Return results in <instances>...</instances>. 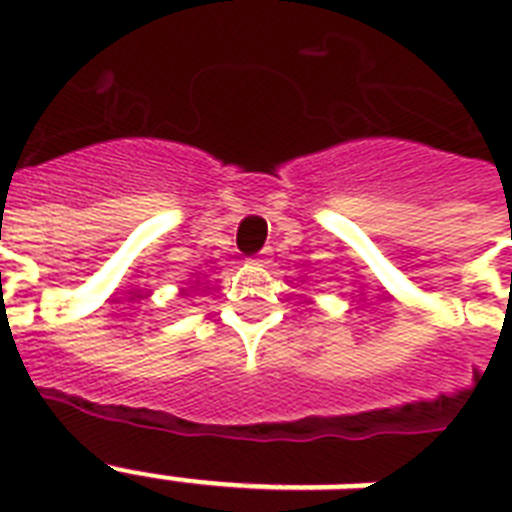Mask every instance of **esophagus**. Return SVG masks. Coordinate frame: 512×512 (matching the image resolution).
Segmentation results:
<instances>
[{"label":"esophagus","instance_id":"esophagus-1","mask_svg":"<svg viewBox=\"0 0 512 512\" xmlns=\"http://www.w3.org/2000/svg\"><path fill=\"white\" fill-rule=\"evenodd\" d=\"M268 260H271V249H263L260 255L252 257V263H257V265H265V263H268Z\"/></svg>","mask_w":512,"mask_h":512}]
</instances>
